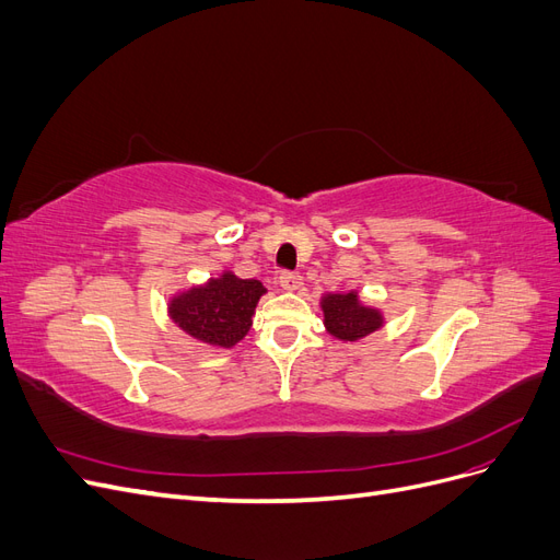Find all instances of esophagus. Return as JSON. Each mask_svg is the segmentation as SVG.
Masks as SVG:
<instances>
[{"instance_id": "1", "label": "esophagus", "mask_w": 560, "mask_h": 560, "mask_svg": "<svg viewBox=\"0 0 560 560\" xmlns=\"http://www.w3.org/2000/svg\"><path fill=\"white\" fill-rule=\"evenodd\" d=\"M278 280H280V287H282V290H290V292L299 290V287L303 284L301 276H299V273H292V270H282Z\"/></svg>"}]
</instances>
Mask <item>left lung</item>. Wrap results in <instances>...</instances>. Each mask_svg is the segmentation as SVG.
Segmentation results:
<instances>
[{
	"label": "left lung",
	"instance_id": "8db88e82",
	"mask_svg": "<svg viewBox=\"0 0 560 560\" xmlns=\"http://www.w3.org/2000/svg\"><path fill=\"white\" fill-rule=\"evenodd\" d=\"M322 311H325V325L329 334L341 341H358L366 334L383 327V317L378 311L366 308L360 303L358 294H329L322 299Z\"/></svg>",
	"mask_w": 560,
	"mask_h": 560
}]
</instances>
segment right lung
<instances>
[{"label": "right lung", "mask_w": 560, "mask_h": 560, "mask_svg": "<svg viewBox=\"0 0 560 560\" xmlns=\"http://www.w3.org/2000/svg\"><path fill=\"white\" fill-rule=\"evenodd\" d=\"M266 287L259 280H241L233 273L194 287L171 303V317L198 341L231 348L249 331L254 308Z\"/></svg>", "instance_id": "right-lung-1"}]
</instances>
